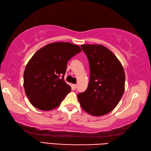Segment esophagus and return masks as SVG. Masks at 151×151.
Wrapping results in <instances>:
<instances>
[{
	"mask_svg": "<svg viewBox=\"0 0 151 151\" xmlns=\"http://www.w3.org/2000/svg\"><path fill=\"white\" fill-rule=\"evenodd\" d=\"M72 88H73V89H75L76 88V84H73L72 85Z\"/></svg>",
	"mask_w": 151,
	"mask_h": 151,
	"instance_id": "esophagus-1",
	"label": "esophagus"
}]
</instances>
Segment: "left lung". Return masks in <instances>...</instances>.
Here are the masks:
<instances>
[{"label": "left lung", "mask_w": 151, "mask_h": 151, "mask_svg": "<svg viewBox=\"0 0 151 151\" xmlns=\"http://www.w3.org/2000/svg\"><path fill=\"white\" fill-rule=\"evenodd\" d=\"M88 57L90 77L86 90L77 95L82 108L93 116L108 114L124 91L125 75L115 54L101 45H82Z\"/></svg>", "instance_id": "left-lung-1"}]
</instances>
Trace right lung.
<instances>
[{"label": "right lung", "instance_id": "1", "mask_svg": "<svg viewBox=\"0 0 151 151\" xmlns=\"http://www.w3.org/2000/svg\"><path fill=\"white\" fill-rule=\"evenodd\" d=\"M82 51L67 42L47 45L35 53L24 72V88L33 106L49 111L57 108L71 90L64 81L67 62Z\"/></svg>", "mask_w": 151, "mask_h": 151}]
</instances>
